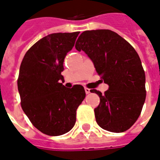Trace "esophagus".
I'll return each instance as SVG.
<instances>
[{
  "mask_svg": "<svg viewBox=\"0 0 160 160\" xmlns=\"http://www.w3.org/2000/svg\"><path fill=\"white\" fill-rule=\"evenodd\" d=\"M84 90H85V92H86L87 94L90 92V89H89V88H84Z\"/></svg>",
  "mask_w": 160,
  "mask_h": 160,
  "instance_id": "esophagus-1",
  "label": "esophagus"
}]
</instances>
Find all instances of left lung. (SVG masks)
Here are the masks:
<instances>
[{"mask_svg": "<svg viewBox=\"0 0 160 160\" xmlns=\"http://www.w3.org/2000/svg\"><path fill=\"white\" fill-rule=\"evenodd\" d=\"M92 61L96 72L109 89L100 98L94 109L101 128L122 132L133 125L146 100V76L140 58L133 47L115 32L107 29L85 31L76 43Z\"/></svg>", "mask_w": 160, "mask_h": 160, "instance_id": "left-lung-1", "label": "left lung"}]
</instances>
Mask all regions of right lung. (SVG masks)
I'll return each instance as SVG.
<instances>
[{
    "mask_svg": "<svg viewBox=\"0 0 160 160\" xmlns=\"http://www.w3.org/2000/svg\"><path fill=\"white\" fill-rule=\"evenodd\" d=\"M80 32L53 33L27 51L20 65L18 89L22 111L34 127L49 136H60L75 125L76 110L85 98L82 85L66 88L63 62Z\"/></svg>",
    "mask_w": 160,
    "mask_h": 160,
    "instance_id": "right-lung-1",
    "label": "right lung"
}]
</instances>
